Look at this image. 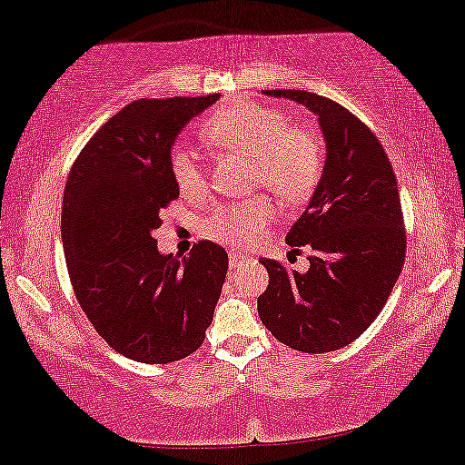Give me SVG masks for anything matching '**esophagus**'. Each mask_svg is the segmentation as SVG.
I'll use <instances>...</instances> for the list:
<instances>
[{"label":"esophagus","mask_w":465,"mask_h":465,"mask_svg":"<svg viewBox=\"0 0 465 465\" xmlns=\"http://www.w3.org/2000/svg\"><path fill=\"white\" fill-rule=\"evenodd\" d=\"M247 260H249V257L244 255L242 251H238V249L229 251V264H232V268L233 266H240V264H242V262H247Z\"/></svg>","instance_id":"1"}]
</instances>
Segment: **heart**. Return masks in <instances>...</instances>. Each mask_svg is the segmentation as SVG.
Returning a JSON list of instances; mask_svg holds the SVG:
<instances>
[{
  "instance_id": "b5f03b06",
  "label": "heart",
  "mask_w": 465,
  "mask_h": 465,
  "mask_svg": "<svg viewBox=\"0 0 465 465\" xmlns=\"http://www.w3.org/2000/svg\"><path fill=\"white\" fill-rule=\"evenodd\" d=\"M205 141L253 158V182L268 186L282 201H301L314 190L322 171V143L307 127L290 125L282 110L260 104H232L218 108L201 125ZM171 173L183 197L205 190V171L197 151L173 149ZM277 218L268 199L233 201L221 205L205 233L233 247H251Z\"/></svg>"
}]
</instances>
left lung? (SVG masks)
<instances>
[{
	"instance_id": "1",
	"label": "left lung",
	"mask_w": 465,
	"mask_h": 465,
	"mask_svg": "<svg viewBox=\"0 0 465 465\" xmlns=\"http://www.w3.org/2000/svg\"><path fill=\"white\" fill-rule=\"evenodd\" d=\"M305 105L324 138V166L290 247H310L305 272L262 260L268 288L257 314L279 342L329 353L371 327L405 262V227L396 177L377 136L349 110L307 91H264Z\"/></svg>"
}]
</instances>
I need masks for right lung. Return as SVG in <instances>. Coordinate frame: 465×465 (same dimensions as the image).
<instances>
[{
  "label": "right lung",
  "mask_w": 465,
  "mask_h": 465,
  "mask_svg": "<svg viewBox=\"0 0 465 465\" xmlns=\"http://www.w3.org/2000/svg\"><path fill=\"white\" fill-rule=\"evenodd\" d=\"M208 97L138 99L99 130L69 173L63 249L88 321L116 353L169 363L199 349L227 275V253L199 242L179 260L160 253V212L179 197L175 138L216 104Z\"/></svg>",
  "instance_id": "1"
}]
</instances>
